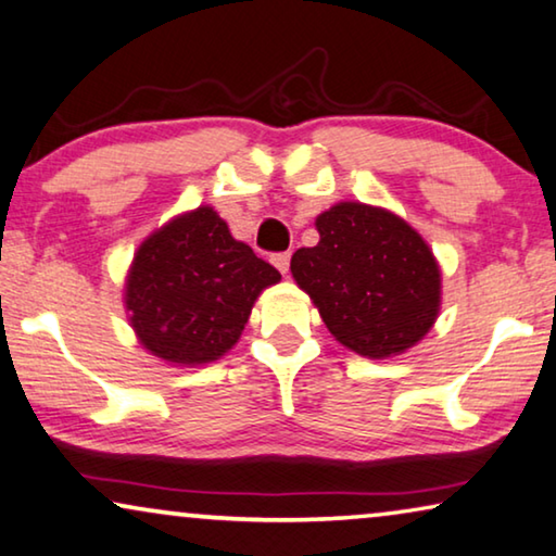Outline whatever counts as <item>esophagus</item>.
Returning a JSON list of instances; mask_svg holds the SVG:
<instances>
[{
	"instance_id": "obj_1",
	"label": "esophagus",
	"mask_w": 556,
	"mask_h": 556,
	"mask_svg": "<svg viewBox=\"0 0 556 556\" xmlns=\"http://www.w3.org/2000/svg\"><path fill=\"white\" fill-rule=\"evenodd\" d=\"M289 260H292V254L279 252V254L271 256V264H275V267L281 271V275H287V271H289Z\"/></svg>"
}]
</instances>
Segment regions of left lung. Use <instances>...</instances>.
Here are the masks:
<instances>
[{
	"label": "left lung",
	"mask_w": 556,
	"mask_h": 556,
	"mask_svg": "<svg viewBox=\"0 0 556 556\" xmlns=\"http://www.w3.org/2000/svg\"><path fill=\"white\" fill-rule=\"evenodd\" d=\"M317 247L292 256L296 279L337 342L382 359L432 329L442 279L434 254L407 222L359 202L317 217Z\"/></svg>",
	"instance_id": "obj_1"
}]
</instances>
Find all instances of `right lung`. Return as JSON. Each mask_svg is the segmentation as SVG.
<instances>
[{
  "label": "right lung",
  "instance_id": "right-lung-1",
  "mask_svg": "<svg viewBox=\"0 0 556 556\" xmlns=\"http://www.w3.org/2000/svg\"><path fill=\"white\" fill-rule=\"evenodd\" d=\"M279 279L212 206H199L139 247L127 277L129 321L154 357L214 362L237 344L262 289Z\"/></svg>",
  "mask_w": 556,
  "mask_h": 556
}]
</instances>
